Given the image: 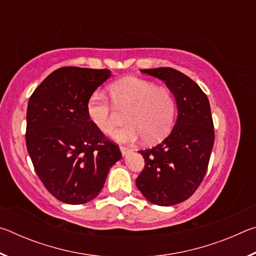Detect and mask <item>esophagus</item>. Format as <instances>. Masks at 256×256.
<instances>
[{"instance_id":"1","label":"esophagus","mask_w":256,"mask_h":256,"mask_svg":"<svg viewBox=\"0 0 256 256\" xmlns=\"http://www.w3.org/2000/svg\"><path fill=\"white\" fill-rule=\"evenodd\" d=\"M120 152H122L123 156H126L128 152H131L132 151L131 148H128V146H120Z\"/></svg>"}]
</instances>
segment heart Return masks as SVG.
<instances>
[{"label": "heart", "mask_w": 256, "mask_h": 256, "mask_svg": "<svg viewBox=\"0 0 256 256\" xmlns=\"http://www.w3.org/2000/svg\"><path fill=\"white\" fill-rule=\"evenodd\" d=\"M110 100L116 110H128V124L114 134L118 142H136L144 138L149 144L164 140L175 122L176 102L170 90L157 86L154 82L128 76L110 86ZM102 94H92L86 104L92 122L104 134L115 128V110Z\"/></svg>", "instance_id": "1"}]
</instances>
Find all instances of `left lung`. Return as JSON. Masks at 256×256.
Masks as SVG:
<instances>
[{"label": "left lung", "instance_id": "1", "mask_svg": "<svg viewBox=\"0 0 256 256\" xmlns=\"http://www.w3.org/2000/svg\"><path fill=\"white\" fill-rule=\"evenodd\" d=\"M141 72L166 84L174 94L178 114L162 144L140 150L146 164L136 180V188L154 204H178L196 192L209 164L214 142L209 99L196 82L175 68Z\"/></svg>", "mask_w": 256, "mask_h": 256}]
</instances>
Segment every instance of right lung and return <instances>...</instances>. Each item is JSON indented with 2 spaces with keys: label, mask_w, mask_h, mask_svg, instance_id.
Here are the masks:
<instances>
[{
  "label": "right lung",
  "mask_w": 256,
  "mask_h": 256,
  "mask_svg": "<svg viewBox=\"0 0 256 256\" xmlns=\"http://www.w3.org/2000/svg\"><path fill=\"white\" fill-rule=\"evenodd\" d=\"M107 68H58L29 98L26 144L34 170L60 202L82 204L104 188L120 148L90 120L86 104L110 78Z\"/></svg>",
  "instance_id": "1"
}]
</instances>
